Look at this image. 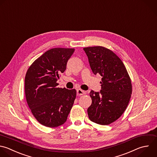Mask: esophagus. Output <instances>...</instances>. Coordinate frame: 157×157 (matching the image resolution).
I'll return each instance as SVG.
<instances>
[{
  "label": "esophagus",
  "mask_w": 157,
  "mask_h": 157,
  "mask_svg": "<svg viewBox=\"0 0 157 157\" xmlns=\"http://www.w3.org/2000/svg\"><path fill=\"white\" fill-rule=\"evenodd\" d=\"M85 94V91L81 90V89H78L77 90V94L78 96H80V95H83V94Z\"/></svg>",
  "instance_id": "34e87169"
}]
</instances>
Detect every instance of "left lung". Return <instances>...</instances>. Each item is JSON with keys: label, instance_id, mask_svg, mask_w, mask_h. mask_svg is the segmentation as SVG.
<instances>
[{"label": "left lung", "instance_id": "8db88e82", "mask_svg": "<svg viewBox=\"0 0 157 157\" xmlns=\"http://www.w3.org/2000/svg\"><path fill=\"white\" fill-rule=\"evenodd\" d=\"M94 74L102 77L100 92L91 90L92 99L87 112L90 120L102 125L109 124L126 110L132 93V84L127 70L119 57L102 47L83 48Z\"/></svg>", "mask_w": 157, "mask_h": 157}]
</instances>
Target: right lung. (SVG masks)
<instances>
[{
  "instance_id": "right-lung-1",
  "label": "right lung",
  "mask_w": 157,
  "mask_h": 157,
  "mask_svg": "<svg viewBox=\"0 0 157 157\" xmlns=\"http://www.w3.org/2000/svg\"><path fill=\"white\" fill-rule=\"evenodd\" d=\"M74 50L52 48L36 59L27 71L25 89L28 105L36 119L47 127L64 124L75 99V89L58 88L56 82Z\"/></svg>"
}]
</instances>
